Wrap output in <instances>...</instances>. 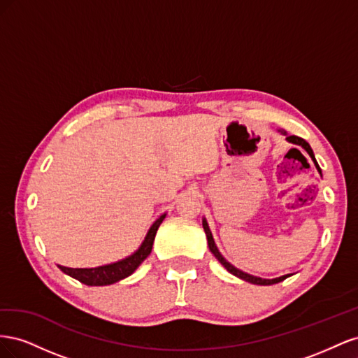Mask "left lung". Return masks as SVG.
<instances>
[{
  "label": "left lung",
  "mask_w": 358,
  "mask_h": 358,
  "mask_svg": "<svg viewBox=\"0 0 358 358\" xmlns=\"http://www.w3.org/2000/svg\"><path fill=\"white\" fill-rule=\"evenodd\" d=\"M280 131V129H279ZM282 134H285L287 136V133L285 131H280ZM287 140L289 143H294V145H299V146H301L303 149L306 150V152L309 154V157L312 158V161H313V164H315V167H317V170L321 173V169H320V166H318V162H317V159H315V155H313V150H312V148L309 146V143L306 142L305 138H301V137H297V136H287ZM203 229H204V233H206V237H208V243H209V249H210V252L216 257V259H218V262L229 270V272L231 273V275H234V276H237V278H241V279H243V280H246V282H251V284H255V285H273V284H278V282H280V280H284V279H287L289 275H284V276H280V278H275V279H263V278H257V276H252V275H248V273H245V272H242V270H239V268H236L234 266H231L229 262H227V259L221 255V252L218 251V248H216V245H215V241H213V237H212V233H210V230H209V225H208V222H206V220H203Z\"/></svg>",
  "instance_id": "obj_1"
}]
</instances>
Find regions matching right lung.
Here are the masks:
<instances>
[{
	"label": "right lung",
	"instance_id": "obj_1",
	"mask_svg": "<svg viewBox=\"0 0 358 358\" xmlns=\"http://www.w3.org/2000/svg\"><path fill=\"white\" fill-rule=\"evenodd\" d=\"M166 218V213L161 215L159 218L152 224L150 227L143 243L140 245V248L137 251L129 255L121 262H116L112 264H106V266H100V267H94V268H70V267H64V266H58L64 273L78 279L79 282L85 284V285H91V287H101V285H110L117 282L127 276H129L131 273H134V270L142 264L146 257L152 251V245H154V239L158 227L161 225L162 220Z\"/></svg>",
	"mask_w": 358,
	"mask_h": 358
}]
</instances>
